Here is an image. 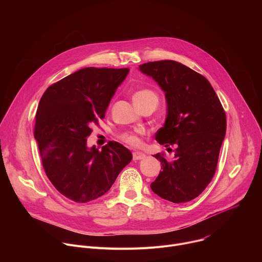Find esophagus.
<instances>
[{
  "mask_svg": "<svg viewBox=\"0 0 262 262\" xmlns=\"http://www.w3.org/2000/svg\"><path fill=\"white\" fill-rule=\"evenodd\" d=\"M146 158V156L143 154V152H139V151H136L133 154V160L134 161H139V160H144Z\"/></svg>",
  "mask_w": 262,
  "mask_h": 262,
  "instance_id": "34e87169",
  "label": "esophagus"
}]
</instances>
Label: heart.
<instances>
[{"instance_id":"heart-1","label":"heart","mask_w":262,"mask_h":262,"mask_svg":"<svg viewBox=\"0 0 262 262\" xmlns=\"http://www.w3.org/2000/svg\"><path fill=\"white\" fill-rule=\"evenodd\" d=\"M150 98H158L157 94L151 91V90H148V89H142V90H138L133 94V100L135 105L141 104L143 102H145L146 100L150 99ZM120 139L132 146H137L140 143L139 137L136 134H132V133H125L123 135L120 136Z\"/></svg>"}]
</instances>
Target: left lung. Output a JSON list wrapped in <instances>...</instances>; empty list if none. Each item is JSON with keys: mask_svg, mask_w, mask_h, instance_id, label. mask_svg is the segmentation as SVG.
Instances as JSON below:
<instances>
[{"mask_svg": "<svg viewBox=\"0 0 262 262\" xmlns=\"http://www.w3.org/2000/svg\"><path fill=\"white\" fill-rule=\"evenodd\" d=\"M165 92L167 117L156 140L174 145L173 160L163 154L162 171L150 184L161 198L173 203L198 197L211 181L226 134V114L210 83L179 62L163 60L139 66ZM170 149V148H168Z\"/></svg>", "mask_w": 262, "mask_h": 262, "instance_id": "obj_1", "label": "left lung"}]
</instances>
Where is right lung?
<instances>
[{
  "instance_id": "add662e5",
  "label": "right lung",
  "mask_w": 262,
  "mask_h": 262,
  "mask_svg": "<svg viewBox=\"0 0 262 262\" xmlns=\"http://www.w3.org/2000/svg\"><path fill=\"white\" fill-rule=\"evenodd\" d=\"M128 68L86 67L50 86L36 113L34 137L50 181L66 198L86 203L104 195L132 152L111 141L101 150L87 146Z\"/></svg>"
}]
</instances>
